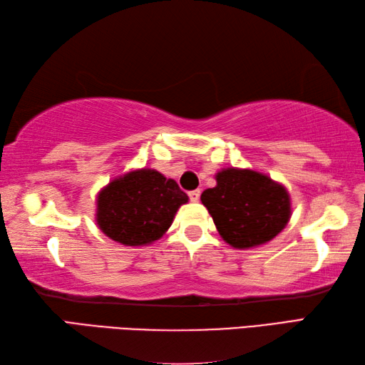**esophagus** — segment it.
<instances>
[{
  "instance_id": "obj_1",
  "label": "esophagus",
  "mask_w": 365,
  "mask_h": 365,
  "mask_svg": "<svg viewBox=\"0 0 365 365\" xmlns=\"http://www.w3.org/2000/svg\"><path fill=\"white\" fill-rule=\"evenodd\" d=\"M188 197L191 202H197L199 197H200V190H192L188 192Z\"/></svg>"
}]
</instances>
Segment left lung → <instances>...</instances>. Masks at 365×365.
Returning a JSON list of instances; mask_svg holds the SVG:
<instances>
[{"instance_id":"1","label":"left lung","mask_w":365,"mask_h":365,"mask_svg":"<svg viewBox=\"0 0 365 365\" xmlns=\"http://www.w3.org/2000/svg\"><path fill=\"white\" fill-rule=\"evenodd\" d=\"M216 187L200 200L221 237L234 247H252L274 238L290 218L289 195L269 177L250 169H224Z\"/></svg>"}]
</instances>
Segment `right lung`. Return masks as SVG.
I'll return each mask as SVG.
<instances>
[{
    "label": "right lung",
    "mask_w": 365,
    "mask_h": 365,
    "mask_svg": "<svg viewBox=\"0 0 365 365\" xmlns=\"http://www.w3.org/2000/svg\"><path fill=\"white\" fill-rule=\"evenodd\" d=\"M188 196L173 178L153 169H141L115 178L100 192L97 224L105 235L125 246L158 240L173 224Z\"/></svg>",
    "instance_id": "right-lung-1"
}]
</instances>
